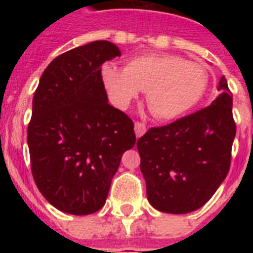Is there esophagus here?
I'll return each mask as SVG.
<instances>
[{
    "label": "esophagus",
    "mask_w": 253,
    "mask_h": 253,
    "mask_svg": "<svg viewBox=\"0 0 253 253\" xmlns=\"http://www.w3.org/2000/svg\"><path fill=\"white\" fill-rule=\"evenodd\" d=\"M135 135H136V138H140L144 132L147 131V127L144 123L142 122H135Z\"/></svg>",
    "instance_id": "34e87169"
}]
</instances>
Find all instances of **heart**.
<instances>
[{"label":"heart","mask_w":253,"mask_h":253,"mask_svg":"<svg viewBox=\"0 0 253 253\" xmlns=\"http://www.w3.org/2000/svg\"><path fill=\"white\" fill-rule=\"evenodd\" d=\"M102 80L115 106L126 109L140 90L156 118L172 121L200 102L209 85V72L197 61L170 53H150L127 61L125 69L102 68Z\"/></svg>","instance_id":"heart-1"}]
</instances>
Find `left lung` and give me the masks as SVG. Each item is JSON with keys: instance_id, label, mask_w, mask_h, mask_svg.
I'll use <instances>...</instances> for the list:
<instances>
[{"instance_id": "1", "label": "left lung", "mask_w": 253, "mask_h": 253, "mask_svg": "<svg viewBox=\"0 0 253 253\" xmlns=\"http://www.w3.org/2000/svg\"><path fill=\"white\" fill-rule=\"evenodd\" d=\"M205 109L138 139L147 198L159 211L186 214L202 208L226 178L236 125L226 77Z\"/></svg>"}]
</instances>
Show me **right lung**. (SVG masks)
<instances>
[{"mask_svg":"<svg viewBox=\"0 0 253 253\" xmlns=\"http://www.w3.org/2000/svg\"><path fill=\"white\" fill-rule=\"evenodd\" d=\"M121 56L95 41L55 57L42 75L27 127L31 172L60 211L87 215L105 205L122 155L136 140L128 115L107 101L101 65Z\"/></svg>","mask_w":253,"mask_h":253,"instance_id":"1","label":"right lung"}]
</instances>
